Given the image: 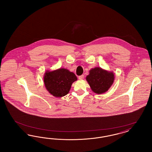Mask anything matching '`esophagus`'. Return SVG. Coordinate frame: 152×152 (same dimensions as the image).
Listing matches in <instances>:
<instances>
[{
    "label": "esophagus",
    "mask_w": 152,
    "mask_h": 152,
    "mask_svg": "<svg viewBox=\"0 0 152 152\" xmlns=\"http://www.w3.org/2000/svg\"><path fill=\"white\" fill-rule=\"evenodd\" d=\"M84 75H81V76H79V79L80 80H82L84 79Z\"/></svg>",
    "instance_id": "1"
}]
</instances>
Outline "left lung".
<instances>
[{"instance_id": "8db88e82", "label": "left lung", "mask_w": 152, "mask_h": 152, "mask_svg": "<svg viewBox=\"0 0 152 152\" xmlns=\"http://www.w3.org/2000/svg\"><path fill=\"white\" fill-rule=\"evenodd\" d=\"M86 80L92 91L96 94H102L108 91L115 80V75L100 67H95L89 71Z\"/></svg>"}]
</instances>
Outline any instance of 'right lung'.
I'll return each mask as SVG.
<instances>
[{"instance_id": "right-lung-1", "label": "right lung", "mask_w": 152, "mask_h": 152, "mask_svg": "<svg viewBox=\"0 0 152 152\" xmlns=\"http://www.w3.org/2000/svg\"><path fill=\"white\" fill-rule=\"evenodd\" d=\"M43 79L45 88L56 97H61L68 94L73 83L77 80L74 73L62 68L51 71H47Z\"/></svg>"}]
</instances>
